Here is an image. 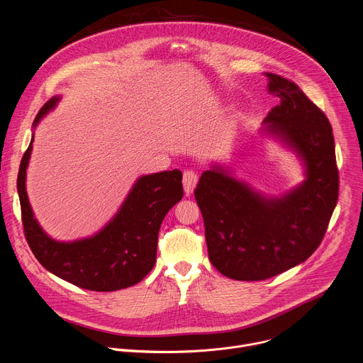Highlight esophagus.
<instances>
[{
  "label": "esophagus",
  "mask_w": 363,
  "mask_h": 363,
  "mask_svg": "<svg viewBox=\"0 0 363 363\" xmlns=\"http://www.w3.org/2000/svg\"><path fill=\"white\" fill-rule=\"evenodd\" d=\"M196 182H198V175H196L194 171H185V172H184L182 184H184V189H185V194H186V195L192 194V191H194Z\"/></svg>",
  "instance_id": "34e87169"
}]
</instances>
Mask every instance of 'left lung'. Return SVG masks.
<instances>
[{
	"label": "left lung",
	"instance_id": "obj_1",
	"mask_svg": "<svg viewBox=\"0 0 363 363\" xmlns=\"http://www.w3.org/2000/svg\"><path fill=\"white\" fill-rule=\"evenodd\" d=\"M280 97L264 123L306 164V181L281 198H264L221 168L205 171L194 191L213 266L234 280L274 277L320 245L339 196L332 126L300 87L266 73Z\"/></svg>",
	"mask_w": 363,
	"mask_h": 363
}]
</instances>
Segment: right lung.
I'll return each instance as SVG.
<instances>
[{
	"instance_id": "right-lung-1",
	"label": "right lung",
	"mask_w": 363,
	"mask_h": 363,
	"mask_svg": "<svg viewBox=\"0 0 363 363\" xmlns=\"http://www.w3.org/2000/svg\"><path fill=\"white\" fill-rule=\"evenodd\" d=\"M50 99L34 119L56 106ZM33 139L23 155L17 189L26 240L40 264L50 273L86 290L115 291L139 283L157 262L158 234L172 206L184 195L178 169L145 175L138 179L116 217L100 233L73 242L51 240L35 221L26 191V169Z\"/></svg>"
}]
</instances>
